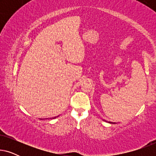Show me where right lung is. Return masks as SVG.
Here are the masks:
<instances>
[{
  "label": "right lung",
  "instance_id": "1",
  "mask_svg": "<svg viewBox=\"0 0 156 156\" xmlns=\"http://www.w3.org/2000/svg\"><path fill=\"white\" fill-rule=\"evenodd\" d=\"M55 118H53V119H55Z\"/></svg>",
  "mask_w": 156,
  "mask_h": 156
}]
</instances>
